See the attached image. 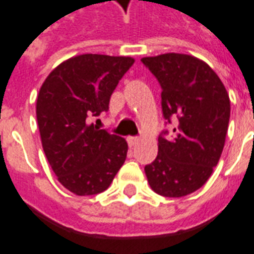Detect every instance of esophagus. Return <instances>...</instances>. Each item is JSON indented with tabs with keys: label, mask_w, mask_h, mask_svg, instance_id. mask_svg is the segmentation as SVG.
Listing matches in <instances>:
<instances>
[{
	"label": "esophagus",
	"mask_w": 254,
	"mask_h": 254,
	"mask_svg": "<svg viewBox=\"0 0 254 254\" xmlns=\"http://www.w3.org/2000/svg\"><path fill=\"white\" fill-rule=\"evenodd\" d=\"M127 142H128V146H135L136 145V142H138V136H128L127 138Z\"/></svg>",
	"instance_id": "obj_1"
}]
</instances>
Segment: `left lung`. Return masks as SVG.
Masks as SVG:
<instances>
[{"mask_svg": "<svg viewBox=\"0 0 254 254\" xmlns=\"http://www.w3.org/2000/svg\"><path fill=\"white\" fill-rule=\"evenodd\" d=\"M162 89L165 123L173 135L158 136V155L145 166L151 190L166 197L190 195L205 184L221 158L230 119L225 85L207 64L186 54L142 58Z\"/></svg>", "mask_w": 254, "mask_h": 254, "instance_id": "8db88e82", "label": "left lung"}]
</instances>
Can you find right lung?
Returning a JSON list of instances; mask_svg holds the SVG:
<instances>
[{"label": "right lung", "instance_id": "add662e5", "mask_svg": "<svg viewBox=\"0 0 254 254\" xmlns=\"http://www.w3.org/2000/svg\"><path fill=\"white\" fill-rule=\"evenodd\" d=\"M132 64L129 57L78 55L54 68L39 90L36 118L44 153L59 183L75 195L105 190L125 164V138L90 119L108 111L111 94Z\"/></svg>", "mask_w": 254, "mask_h": 254}]
</instances>
